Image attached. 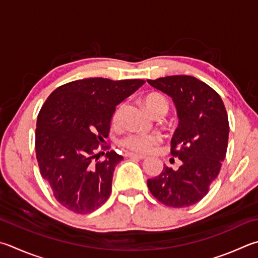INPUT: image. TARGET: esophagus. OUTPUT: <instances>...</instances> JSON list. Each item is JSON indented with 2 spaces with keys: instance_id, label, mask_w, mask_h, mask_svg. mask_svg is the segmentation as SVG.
I'll list each match as a JSON object with an SVG mask.
<instances>
[{
  "instance_id": "1",
  "label": "esophagus",
  "mask_w": 258,
  "mask_h": 258,
  "mask_svg": "<svg viewBox=\"0 0 258 258\" xmlns=\"http://www.w3.org/2000/svg\"><path fill=\"white\" fill-rule=\"evenodd\" d=\"M126 157L135 158V159H145V158H147L145 156H143V154H137V153H132V152L126 153Z\"/></svg>"
}]
</instances>
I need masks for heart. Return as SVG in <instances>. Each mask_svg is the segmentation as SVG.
<instances>
[{
    "mask_svg": "<svg viewBox=\"0 0 258 258\" xmlns=\"http://www.w3.org/2000/svg\"><path fill=\"white\" fill-rule=\"evenodd\" d=\"M144 105L147 107V109L150 114L152 113L153 110L158 108H161V107H165L168 110V102L165 97L161 95H158V93H151L145 97L144 99ZM121 113H123V105H119L115 109L113 114V121L114 125H117L120 121L121 118ZM160 142V139H159L157 135H151V134H138V133H131L127 134L126 137L120 140V144L123 145L124 148L131 150V151L134 152H149L152 147Z\"/></svg>",
    "mask_w": 258,
    "mask_h": 258,
    "instance_id": "1",
    "label": "heart"
}]
</instances>
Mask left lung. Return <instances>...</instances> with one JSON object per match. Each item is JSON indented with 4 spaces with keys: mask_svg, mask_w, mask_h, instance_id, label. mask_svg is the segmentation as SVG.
<instances>
[{
    "mask_svg": "<svg viewBox=\"0 0 258 258\" xmlns=\"http://www.w3.org/2000/svg\"><path fill=\"white\" fill-rule=\"evenodd\" d=\"M148 83L176 106L179 123L171 139V154L182 162L177 170L163 167L160 175L148 179V188L167 207H190L209 193L226 158V107L217 91L194 77L170 76Z\"/></svg>",
    "mask_w": 258,
    "mask_h": 258,
    "instance_id": "left-lung-1",
    "label": "left lung"
}]
</instances>
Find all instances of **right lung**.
<instances>
[{"mask_svg": "<svg viewBox=\"0 0 258 258\" xmlns=\"http://www.w3.org/2000/svg\"><path fill=\"white\" fill-rule=\"evenodd\" d=\"M144 82L82 79L55 89L44 102L37 117L36 157L41 177L64 208L87 214L108 200L123 157L111 150L98 161L105 154L98 150L106 148L100 143L108 138L116 106Z\"/></svg>", "mask_w": 258, "mask_h": 258, "instance_id": "right-lung-1", "label": "right lung"}]
</instances>
